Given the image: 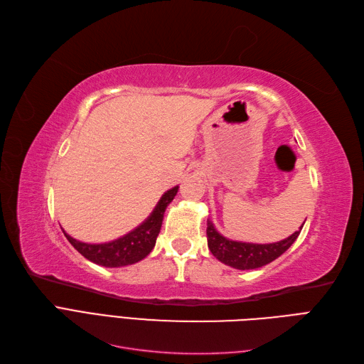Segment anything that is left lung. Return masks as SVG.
<instances>
[{"label": "left lung", "instance_id": "8db88e82", "mask_svg": "<svg viewBox=\"0 0 364 364\" xmlns=\"http://www.w3.org/2000/svg\"><path fill=\"white\" fill-rule=\"evenodd\" d=\"M301 230L275 243H246L224 237L216 231L212 222L207 220V245L219 262L234 269H240V271H248V269H257L271 263L281 254H284L298 239Z\"/></svg>", "mask_w": 364, "mask_h": 364}]
</instances>
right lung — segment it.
Masks as SVG:
<instances>
[{
	"mask_svg": "<svg viewBox=\"0 0 364 364\" xmlns=\"http://www.w3.org/2000/svg\"><path fill=\"white\" fill-rule=\"evenodd\" d=\"M178 192V186L172 187L165 192L157 203L152 213L140 224L137 228L130 231L125 236L107 242V243H85L69 236L65 231V236L74 248L90 260L92 263L105 266V267H121L134 264L152 251L157 240V236L161 228L163 215H165L166 207L172 203Z\"/></svg>",
	"mask_w": 364,
	"mask_h": 364,
	"instance_id": "obj_1",
	"label": "right lung"
}]
</instances>
